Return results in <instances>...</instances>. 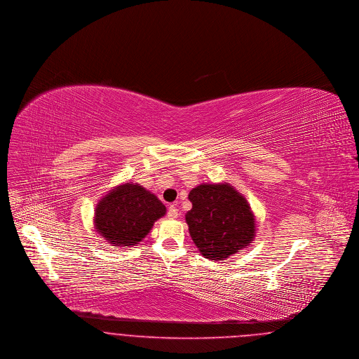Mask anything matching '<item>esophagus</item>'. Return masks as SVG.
Instances as JSON below:
<instances>
[{
	"mask_svg": "<svg viewBox=\"0 0 359 359\" xmlns=\"http://www.w3.org/2000/svg\"><path fill=\"white\" fill-rule=\"evenodd\" d=\"M177 215H179V209L176 208V205H170L168 209L169 218L175 219V218H177Z\"/></svg>",
	"mask_w": 359,
	"mask_h": 359,
	"instance_id": "1",
	"label": "esophagus"
}]
</instances>
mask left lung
<instances>
[{
    "instance_id": "obj_1",
    "label": "left lung",
    "mask_w": 359,
    "mask_h": 359,
    "mask_svg": "<svg viewBox=\"0 0 359 359\" xmlns=\"http://www.w3.org/2000/svg\"><path fill=\"white\" fill-rule=\"evenodd\" d=\"M186 214L191 238L210 260H225L240 252L256 234L255 215L247 199L228 183L199 184L189 195Z\"/></svg>"
}]
</instances>
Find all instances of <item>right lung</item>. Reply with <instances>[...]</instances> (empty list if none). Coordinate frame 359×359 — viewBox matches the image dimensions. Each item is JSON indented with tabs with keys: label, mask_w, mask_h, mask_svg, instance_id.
Here are the masks:
<instances>
[{
	"label": "right lung",
	"mask_w": 359,
	"mask_h": 359,
	"mask_svg": "<svg viewBox=\"0 0 359 359\" xmlns=\"http://www.w3.org/2000/svg\"><path fill=\"white\" fill-rule=\"evenodd\" d=\"M161 201L137 183H125L109 191L96 205L95 229L114 247H134L165 215Z\"/></svg>",
	"instance_id": "add662e5"
}]
</instances>
